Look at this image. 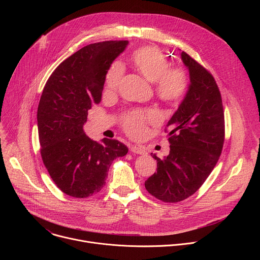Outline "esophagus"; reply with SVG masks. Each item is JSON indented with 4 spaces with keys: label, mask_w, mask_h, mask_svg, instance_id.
<instances>
[{
    "label": "esophagus",
    "mask_w": 260,
    "mask_h": 260,
    "mask_svg": "<svg viewBox=\"0 0 260 260\" xmlns=\"http://www.w3.org/2000/svg\"><path fill=\"white\" fill-rule=\"evenodd\" d=\"M129 150L134 153H137V154H144L146 152L145 148L143 146H140V145H132L129 146Z\"/></svg>",
    "instance_id": "34e87169"
}]
</instances>
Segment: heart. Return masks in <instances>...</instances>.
Here are the masks:
<instances>
[{"mask_svg":"<svg viewBox=\"0 0 260 260\" xmlns=\"http://www.w3.org/2000/svg\"><path fill=\"white\" fill-rule=\"evenodd\" d=\"M131 61L141 75L151 83H154L156 95L164 102L175 103L187 90V74L182 68H170L171 62L157 48L144 46L136 49L131 55ZM123 75V68L119 62L111 66L106 75V91L117 90ZM157 114L154 111L148 112H131L124 119V128L131 136H139L147 120H154Z\"/></svg>","mask_w":260,"mask_h":260,"instance_id":"1","label":"heart"}]
</instances>
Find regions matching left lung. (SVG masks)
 <instances>
[{
	"label": "left lung",
	"instance_id": "obj_1",
	"mask_svg": "<svg viewBox=\"0 0 260 260\" xmlns=\"http://www.w3.org/2000/svg\"><path fill=\"white\" fill-rule=\"evenodd\" d=\"M189 84L168 122L170 153L156 159L157 172L145 181L147 191L166 203L192 196L216 166L224 141L221 94L211 74L186 52L180 53Z\"/></svg>",
	"mask_w": 260,
	"mask_h": 260
}]
</instances>
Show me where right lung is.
Returning a JSON list of instances; mask_svg holds the SVG:
<instances>
[{
	"instance_id": "right-lung-1",
	"label": "right lung",
	"mask_w": 260,
	"mask_h": 260,
	"mask_svg": "<svg viewBox=\"0 0 260 260\" xmlns=\"http://www.w3.org/2000/svg\"><path fill=\"white\" fill-rule=\"evenodd\" d=\"M128 41L89 44L64 59L47 80L37 112L41 156L56 186L73 198H87L105 185L112 161L127 147L84 132L88 110L102 100L106 75Z\"/></svg>"
}]
</instances>
